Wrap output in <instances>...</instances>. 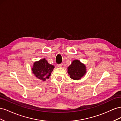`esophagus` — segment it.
<instances>
[{
	"label": "esophagus",
	"instance_id": "1",
	"mask_svg": "<svg viewBox=\"0 0 121 121\" xmlns=\"http://www.w3.org/2000/svg\"><path fill=\"white\" fill-rule=\"evenodd\" d=\"M61 65H62L61 64H58V65H57V67L58 68H60L61 67Z\"/></svg>",
	"mask_w": 121,
	"mask_h": 121
}]
</instances>
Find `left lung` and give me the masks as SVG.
Wrapping results in <instances>:
<instances>
[{
  "instance_id": "obj_1",
  "label": "left lung",
  "mask_w": 121,
  "mask_h": 121,
  "mask_svg": "<svg viewBox=\"0 0 121 121\" xmlns=\"http://www.w3.org/2000/svg\"><path fill=\"white\" fill-rule=\"evenodd\" d=\"M68 73L71 79L75 80H79L86 74V66L80 60H74L68 68Z\"/></svg>"
}]
</instances>
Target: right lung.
<instances>
[{"label": "right lung", "mask_w": 121, "mask_h": 121, "mask_svg": "<svg viewBox=\"0 0 121 121\" xmlns=\"http://www.w3.org/2000/svg\"><path fill=\"white\" fill-rule=\"evenodd\" d=\"M54 68V65L48 64L45 58H43L35 62L32 71L36 77L45 81L46 79L49 78Z\"/></svg>", "instance_id": "add662e5"}]
</instances>
